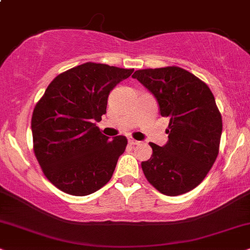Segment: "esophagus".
Listing matches in <instances>:
<instances>
[{
  "label": "esophagus",
  "mask_w": 250,
  "mask_h": 250,
  "mask_svg": "<svg viewBox=\"0 0 250 250\" xmlns=\"http://www.w3.org/2000/svg\"><path fill=\"white\" fill-rule=\"evenodd\" d=\"M129 143H130L131 145H138V144H141V142L136 141V140H134V138H129Z\"/></svg>",
  "instance_id": "esophagus-1"
}]
</instances>
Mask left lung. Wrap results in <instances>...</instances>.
I'll list each match as a JSON object with an SVG mask.
<instances>
[{
  "label": "left lung",
  "mask_w": 250,
  "mask_h": 250,
  "mask_svg": "<svg viewBox=\"0 0 250 250\" xmlns=\"http://www.w3.org/2000/svg\"><path fill=\"white\" fill-rule=\"evenodd\" d=\"M132 78L153 94L160 114L168 118V142L150 143L152 156L142 163L145 178L157 190L178 196L197 187L216 162L222 115L211 90L179 67L143 69Z\"/></svg>",
  "instance_id": "1"
}]
</instances>
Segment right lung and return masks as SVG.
I'll list each match as a JSON object with an SVG mask.
<instances>
[{
    "mask_svg": "<svg viewBox=\"0 0 250 250\" xmlns=\"http://www.w3.org/2000/svg\"><path fill=\"white\" fill-rule=\"evenodd\" d=\"M132 71L84 63L56 76L37 103L31 121L34 154L60 190L86 196L112 178L128 141H109L96 122L106 113L110 91Z\"/></svg>",
    "mask_w": 250,
    "mask_h": 250,
    "instance_id": "add662e5",
    "label": "right lung"
}]
</instances>
